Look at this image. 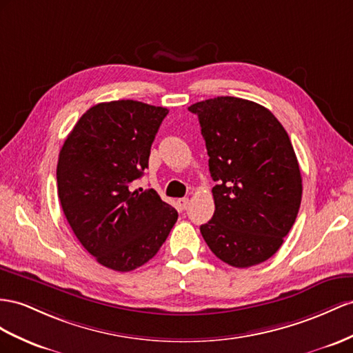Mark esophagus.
I'll return each instance as SVG.
<instances>
[{
	"mask_svg": "<svg viewBox=\"0 0 353 353\" xmlns=\"http://www.w3.org/2000/svg\"><path fill=\"white\" fill-rule=\"evenodd\" d=\"M188 203H189V198H180V200H177V205L180 210H185L188 207Z\"/></svg>",
	"mask_w": 353,
	"mask_h": 353,
	"instance_id": "obj_1",
	"label": "esophagus"
}]
</instances>
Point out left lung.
Masks as SVG:
<instances>
[{
    "instance_id": "1",
    "label": "left lung",
    "mask_w": 353,
    "mask_h": 353,
    "mask_svg": "<svg viewBox=\"0 0 353 353\" xmlns=\"http://www.w3.org/2000/svg\"><path fill=\"white\" fill-rule=\"evenodd\" d=\"M198 116L213 186V218L200 231L213 254L248 268L273 256L296 219L303 183L289 135L264 105L218 97Z\"/></svg>"
}]
</instances>
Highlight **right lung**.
Segmentation results:
<instances>
[{
  "label": "right lung",
  "mask_w": 353,
  "mask_h": 353,
  "mask_svg": "<svg viewBox=\"0 0 353 353\" xmlns=\"http://www.w3.org/2000/svg\"><path fill=\"white\" fill-rule=\"evenodd\" d=\"M168 114L134 99L99 103L80 117L59 152L58 196L71 230L99 264L131 271L168 237L177 212L155 189H132Z\"/></svg>",
  "instance_id": "1"
}]
</instances>
